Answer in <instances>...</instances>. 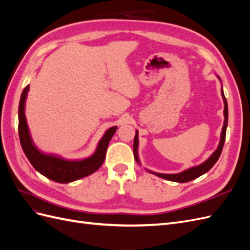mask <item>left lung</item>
<instances>
[{"instance_id": "8db88e82", "label": "left lung", "mask_w": 250, "mask_h": 250, "mask_svg": "<svg viewBox=\"0 0 250 250\" xmlns=\"http://www.w3.org/2000/svg\"><path fill=\"white\" fill-rule=\"evenodd\" d=\"M218 78L220 79V77L218 76ZM221 94H222V98L224 101V123H223V127H222V132H221V139H220V143H219V146L217 148V150L215 152L211 154L208 160L202 163L199 166H196V167H192L188 170H185L180 173L177 174H163V173H156V172H152L148 170L150 173L154 174V175L167 179V180H171V181H176V183H188V181H191L195 178H197L199 176H201L202 174L207 173L208 171H209L211 169V167L216 164V162L219 160V157L221 155L222 149H223V145L225 142V137H226V127H228V122H229V107H228V101L225 99V96L223 93V89L221 88ZM138 147H139V133L138 131H135V135H134V142H133V154H134V158L140 164V160H139V155H138Z\"/></svg>"}]
</instances>
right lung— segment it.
Returning a JSON list of instances; mask_svg holds the SVG:
<instances>
[{
    "mask_svg": "<svg viewBox=\"0 0 250 250\" xmlns=\"http://www.w3.org/2000/svg\"><path fill=\"white\" fill-rule=\"evenodd\" d=\"M27 85L22 90L19 105V135L22 151L26 154L29 162L43 176L60 184H67L71 181L83 178L93 174L99 169L106 155L107 146L112 135L117 130V126H113L106 130L102 139L98 144L95 153L81 161L63 160L57 155L44 154L35 147L31 137L25 116V102L29 90Z\"/></svg>",
    "mask_w": 250,
    "mask_h": 250,
    "instance_id": "right-lung-1",
    "label": "right lung"
}]
</instances>
